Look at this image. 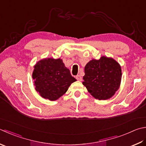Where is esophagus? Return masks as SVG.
Segmentation results:
<instances>
[{
	"label": "esophagus",
	"mask_w": 146,
	"mask_h": 146,
	"mask_svg": "<svg viewBox=\"0 0 146 146\" xmlns=\"http://www.w3.org/2000/svg\"><path fill=\"white\" fill-rule=\"evenodd\" d=\"M76 79H77V80H78V81H82V77H81L80 75L76 76Z\"/></svg>",
	"instance_id": "obj_1"
}]
</instances>
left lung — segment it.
Listing matches in <instances>:
<instances>
[{"label": "left lung", "instance_id": "obj_1", "mask_svg": "<svg viewBox=\"0 0 146 146\" xmlns=\"http://www.w3.org/2000/svg\"><path fill=\"white\" fill-rule=\"evenodd\" d=\"M84 86L93 97L107 100L119 89L121 80V68L114 59L102 56L92 60L85 66Z\"/></svg>", "mask_w": 146, "mask_h": 146}]
</instances>
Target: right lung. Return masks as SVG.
Instances as JSON below:
<instances>
[{"instance_id": "obj_1", "label": "right lung", "mask_w": 146, "mask_h": 146, "mask_svg": "<svg viewBox=\"0 0 146 146\" xmlns=\"http://www.w3.org/2000/svg\"><path fill=\"white\" fill-rule=\"evenodd\" d=\"M32 78L41 97L52 101L62 97L76 81L60 58L40 60L34 66Z\"/></svg>"}]
</instances>
